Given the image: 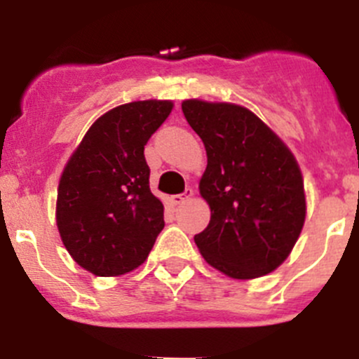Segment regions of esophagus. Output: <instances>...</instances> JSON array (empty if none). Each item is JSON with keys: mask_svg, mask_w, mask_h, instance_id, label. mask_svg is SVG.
I'll use <instances>...</instances> for the list:
<instances>
[{"mask_svg": "<svg viewBox=\"0 0 359 359\" xmlns=\"http://www.w3.org/2000/svg\"><path fill=\"white\" fill-rule=\"evenodd\" d=\"M193 194H194V191L191 189V187H186V191H184L182 194H175V196H172V201L175 203V205H182V203L186 200H189Z\"/></svg>", "mask_w": 359, "mask_h": 359, "instance_id": "esophagus-1", "label": "esophagus"}]
</instances>
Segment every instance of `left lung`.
I'll list each match as a JSON object with an SVG mask.
<instances>
[{
	"instance_id": "obj_1",
	"label": "left lung",
	"mask_w": 359,
	"mask_h": 359,
	"mask_svg": "<svg viewBox=\"0 0 359 359\" xmlns=\"http://www.w3.org/2000/svg\"><path fill=\"white\" fill-rule=\"evenodd\" d=\"M182 112L208 158L200 193L212 215L194 243L210 266L231 278L271 273L290 255L306 220L295 158L247 107L191 99Z\"/></svg>"
}]
</instances>
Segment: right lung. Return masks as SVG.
Masks as SVG:
<instances>
[{
	"mask_svg": "<svg viewBox=\"0 0 359 359\" xmlns=\"http://www.w3.org/2000/svg\"><path fill=\"white\" fill-rule=\"evenodd\" d=\"M172 107L170 100H139L107 111L64 168L57 227L72 259L95 276L139 267L165 227L144 146Z\"/></svg>",
	"mask_w": 359,
	"mask_h": 359,
	"instance_id": "add662e5",
	"label": "right lung"
}]
</instances>
